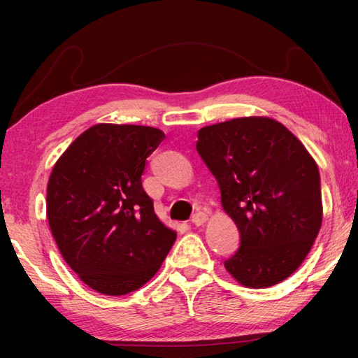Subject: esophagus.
Segmentation results:
<instances>
[{
  "label": "esophagus",
  "mask_w": 358,
  "mask_h": 358,
  "mask_svg": "<svg viewBox=\"0 0 358 358\" xmlns=\"http://www.w3.org/2000/svg\"><path fill=\"white\" fill-rule=\"evenodd\" d=\"M194 216H196V215H194Z\"/></svg>",
  "instance_id": "esophagus-1"
}]
</instances>
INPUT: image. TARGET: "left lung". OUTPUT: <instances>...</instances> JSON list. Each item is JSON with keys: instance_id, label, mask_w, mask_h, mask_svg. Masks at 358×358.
Listing matches in <instances>:
<instances>
[{"instance_id": "obj_1", "label": "left lung", "mask_w": 358, "mask_h": 358, "mask_svg": "<svg viewBox=\"0 0 358 358\" xmlns=\"http://www.w3.org/2000/svg\"><path fill=\"white\" fill-rule=\"evenodd\" d=\"M164 138L150 126H93L71 143L48 178L47 220L59 252L101 294L142 287L177 240L142 186L147 157Z\"/></svg>"}]
</instances>
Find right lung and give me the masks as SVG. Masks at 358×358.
<instances>
[{
  "instance_id": "obj_1",
  "label": "right lung",
  "mask_w": 358,
  "mask_h": 358,
  "mask_svg": "<svg viewBox=\"0 0 358 358\" xmlns=\"http://www.w3.org/2000/svg\"><path fill=\"white\" fill-rule=\"evenodd\" d=\"M197 153L220 185L240 245L224 266L246 287L275 286L299 268L322 224L319 169L292 132L268 118L199 131Z\"/></svg>"
}]
</instances>
